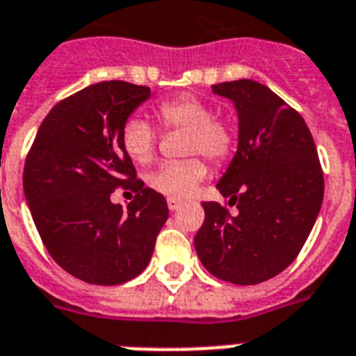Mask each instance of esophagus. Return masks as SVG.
Listing matches in <instances>:
<instances>
[{"label":"esophagus","instance_id":"obj_1","mask_svg":"<svg viewBox=\"0 0 356 356\" xmlns=\"http://www.w3.org/2000/svg\"><path fill=\"white\" fill-rule=\"evenodd\" d=\"M181 205H183V201L181 200H173V197H170V200H168V209H170V211H179V209H181Z\"/></svg>","mask_w":356,"mask_h":356}]
</instances>
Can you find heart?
<instances>
[{
	"instance_id": "heart-1",
	"label": "heart",
	"mask_w": 356,
	"mask_h": 356,
	"mask_svg": "<svg viewBox=\"0 0 356 356\" xmlns=\"http://www.w3.org/2000/svg\"><path fill=\"white\" fill-rule=\"evenodd\" d=\"M155 116L164 129H184V153L205 155L209 161L222 164L234 149V131L223 118L212 116L211 105L194 96L181 94L156 105ZM156 131L142 118L125 120L120 131V144L125 155L136 164H149L156 151ZM209 168L201 156L166 162L149 173L147 184L159 194L184 200L207 177Z\"/></svg>"
}]
</instances>
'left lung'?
Returning a JSON list of instances; mask_svg holds the SVG:
<instances>
[{
	"label": "left lung",
	"instance_id": "8db88e82",
	"mask_svg": "<svg viewBox=\"0 0 356 356\" xmlns=\"http://www.w3.org/2000/svg\"><path fill=\"white\" fill-rule=\"evenodd\" d=\"M238 113V149L218 183L231 214L203 203L194 238L201 264L233 284H259L286 270L314 227L323 201V170L298 111L251 79L212 85Z\"/></svg>",
	"mask_w": 356,
	"mask_h": 356
}]
</instances>
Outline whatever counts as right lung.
<instances>
[{
    "mask_svg": "<svg viewBox=\"0 0 356 356\" xmlns=\"http://www.w3.org/2000/svg\"><path fill=\"white\" fill-rule=\"evenodd\" d=\"M151 92L125 81H103L49 111L24 168V192L47 253L70 275L114 286L149 264L168 220L164 195L145 188L120 144L125 120ZM135 192L123 211L110 194Z\"/></svg>",
    "mask_w": 356,
    "mask_h": 356,
    "instance_id": "1",
    "label": "right lung"
}]
</instances>
